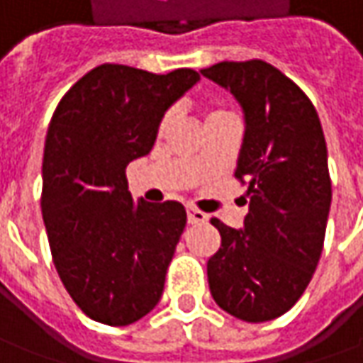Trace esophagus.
Masks as SVG:
<instances>
[{"label":"esophagus","instance_id":"1","mask_svg":"<svg viewBox=\"0 0 363 363\" xmlns=\"http://www.w3.org/2000/svg\"><path fill=\"white\" fill-rule=\"evenodd\" d=\"M186 217H189V223H191V225H201V223H206V219H208L203 211L193 208V206L186 208Z\"/></svg>","mask_w":363,"mask_h":363}]
</instances>
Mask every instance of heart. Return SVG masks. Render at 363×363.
<instances>
[{
	"instance_id": "1",
	"label": "heart",
	"mask_w": 363,
	"mask_h": 363,
	"mask_svg": "<svg viewBox=\"0 0 363 363\" xmlns=\"http://www.w3.org/2000/svg\"><path fill=\"white\" fill-rule=\"evenodd\" d=\"M220 116H229V112H227V110H220V108H208V110H206V122H208V120L220 118Z\"/></svg>"
}]
</instances>
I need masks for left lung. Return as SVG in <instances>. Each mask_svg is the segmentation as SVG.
I'll list each match as a JSON object with an SVG mask.
<instances>
[{
  "instance_id": "8db88e82",
  "label": "left lung",
  "mask_w": 363,
  "mask_h": 363,
  "mask_svg": "<svg viewBox=\"0 0 363 363\" xmlns=\"http://www.w3.org/2000/svg\"><path fill=\"white\" fill-rule=\"evenodd\" d=\"M201 74L243 108L235 177L249 184L243 229L211 220L220 233L206 263L211 295L237 319L269 321L297 303L323 249L331 181L321 122L301 88L263 60L219 62Z\"/></svg>"
}]
</instances>
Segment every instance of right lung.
<instances>
[{
	"instance_id": "add662e5",
	"label": "right lung",
	"mask_w": 363,
	"mask_h": 363,
	"mask_svg": "<svg viewBox=\"0 0 363 363\" xmlns=\"http://www.w3.org/2000/svg\"><path fill=\"white\" fill-rule=\"evenodd\" d=\"M199 72L102 64L60 100L48 126L42 217L57 275L94 321L128 325L160 301L186 225L177 201H132L126 167L146 157L158 126Z\"/></svg>"
}]
</instances>
